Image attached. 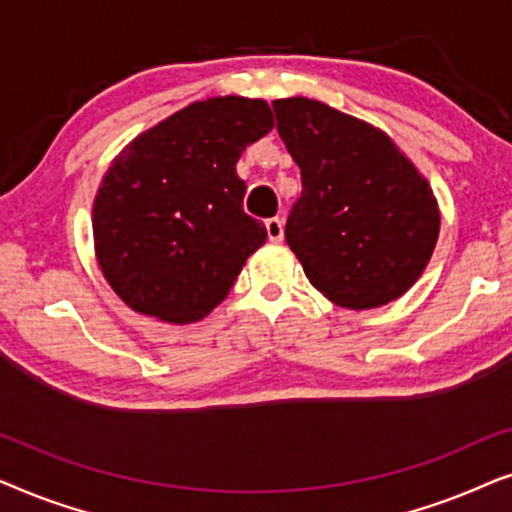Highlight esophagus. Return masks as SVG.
Instances as JSON below:
<instances>
[{
    "instance_id": "1",
    "label": "esophagus",
    "mask_w": 512,
    "mask_h": 512,
    "mask_svg": "<svg viewBox=\"0 0 512 512\" xmlns=\"http://www.w3.org/2000/svg\"><path fill=\"white\" fill-rule=\"evenodd\" d=\"M265 230H268V237L272 242H282L284 237V221L275 216V219H268L265 221Z\"/></svg>"
}]
</instances>
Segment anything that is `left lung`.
Listing matches in <instances>:
<instances>
[{
	"mask_svg": "<svg viewBox=\"0 0 512 512\" xmlns=\"http://www.w3.org/2000/svg\"><path fill=\"white\" fill-rule=\"evenodd\" d=\"M272 109L303 181L284 235L314 289L349 310L403 296L438 240L429 181L366 121L307 97Z\"/></svg>",
	"mask_w": 512,
	"mask_h": 512,
	"instance_id": "8db88e82",
	"label": "left lung"
}]
</instances>
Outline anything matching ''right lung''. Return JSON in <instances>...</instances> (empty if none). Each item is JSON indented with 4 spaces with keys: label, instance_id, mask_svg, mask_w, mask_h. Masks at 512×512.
Wrapping results in <instances>:
<instances>
[{
    "label": "right lung",
    "instance_id": "right-lung-1",
    "mask_svg": "<svg viewBox=\"0 0 512 512\" xmlns=\"http://www.w3.org/2000/svg\"><path fill=\"white\" fill-rule=\"evenodd\" d=\"M268 102L209 97L153 125L104 174L93 205L95 254L125 305L170 324L214 310L268 240L244 214L235 165L272 130Z\"/></svg>",
    "mask_w": 512,
    "mask_h": 512
}]
</instances>
